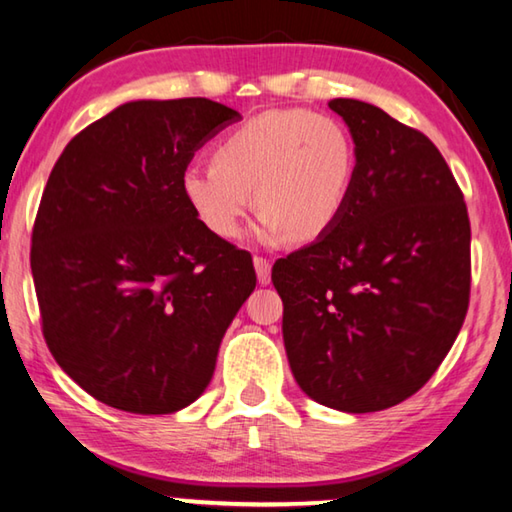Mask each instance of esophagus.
<instances>
[{
	"label": "esophagus",
	"mask_w": 512,
	"mask_h": 512,
	"mask_svg": "<svg viewBox=\"0 0 512 512\" xmlns=\"http://www.w3.org/2000/svg\"><path fill=\"white\" fill-rule=\"evenodd\" d=\"M253 264H255L259 284H268V282H271V262H268L266 257H255Z\"/></svg>",
	"instance_id": "obj_1"
}]
</instances>
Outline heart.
Instances as JSON below:
<instances>
[{"mask_svg": "<svg viewBox=\"0 0 512 512\" xmlns=\"http://www.w3.org/2000/svg\"><path fill=\"white\" fill-rule=\"evenodd\" d=\"M357 146L339 119L302 108L268 110L225 133L212 146V164H189L180 176L189 210L223 241L244 232L250 207L264 246L296 237L316 241L348 207ZM254 198L250 199L249 196Z\"/></svg>", "mask_w": 512, "mask_h": 512, "instance_id": "heart-1", "label": "heart"}]
</instances>
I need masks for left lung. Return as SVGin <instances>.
<instances>
[{"instance_id": "8db88e82", "label": "left lung", "mask_w": 512, "mask_h": 512, "mask_svg": "<svg viewBox=\"0 0 512 512\" xmlns=\"http://www.w3.org/2000/svg\"><path fill=\"white\" fill-rule=\"evenodd\" d=\"M357 146L348 207L332 230L277 259L291 372L311 400L370 413L418 393L470 302V219L427 135L357 99L329 101Z\"/></svg>"}]
</instances>
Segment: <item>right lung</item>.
Wrapping results in <instances>:
<instances>
[{"mask_svg":"<svg viewBox=\"0 0 512 512\" xmlns=\"http://www.w3.org/2000/svg\"><path fill=\"white\" fill-rule=\"evenodd\" d=\"M241 115L210 99L128 101L72 137L33 223L42 334L94 400L160 415L203 395L253 259L210 235L180 176Z\"/></svg>","mask_w":512,"mask_h":512,"instance_id":"add662e5","label":"right lung"}]
</instances>
